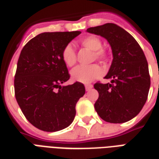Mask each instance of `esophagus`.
I'll return each mask as SVG.
<instances>
[{
	"label": "esophagus",
	"mask_w": 159,
	"mask_h": 159,
	"mask_svg": "<svg viewBox=\"0 0 159 159\" xmlns=\"http://www.w3.org/2000/svg\"><path fill=\"white\" fill-rule=\"evenodd\" d=\"M85 91H91V89L93 88V85L92 84H85Z\"/></svg>",
	"instance_id": "1"
}]
</instances>
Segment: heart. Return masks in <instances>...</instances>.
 Masks as SVG:
<instances>
[{
	"mask_svg": "<svg viewBox=\"0 0 159 159\" xmlns=\"http://www.w3.org/2000/svg\"><path fill=\"white\" fill-rule=\"evenodd\" d=\"M81 45L88 49L95 52V56L97 58H105L107 57L106 52L102 50V41L97 36L90 35L80 40ZM62 60L66 65L71 67L75 63V52L71 45H68L64 47L62 52ZM102 75V69L99 65L83 66L79 65L73 68L70 72L72 80L75 82L82 84H89L94 80L100 77Z\"/></svg>",
	"mask_w": 159,
	"mask_h": 159,
	"instance_id": "b5f03b06",
	"label": "heart"
}]
</instances>
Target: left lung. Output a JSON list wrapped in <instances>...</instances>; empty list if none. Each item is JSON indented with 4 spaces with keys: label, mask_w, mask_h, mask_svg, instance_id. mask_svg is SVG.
<instances>
[{
    "label": "left lung",
    "mask_w": 159,
    "mask_h": 159,
    "mask_svg": "<svg viewBox=\"0 0 159 159\" xmlns=\"http://www.w3.org/2000/svg\"><path fill=\"white\" fill-rule=\"evenodd\" d=\"M86 31L105 38L113 53L112 64L104 77L111 83L94 84L99 93L95 109L107 122H127L141 112L148 99L151 81L144 52L135 38L115 24Z\"/></svg>",
    "instance_id": "8db88e82"
}]
</instances>
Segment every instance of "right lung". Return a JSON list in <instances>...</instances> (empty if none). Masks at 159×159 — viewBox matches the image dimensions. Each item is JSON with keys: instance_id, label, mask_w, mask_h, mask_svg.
Masks as SVG:
<instances>
[{"instance_id": "add662e5", "label": "right lung", "mask_w": 159, "mask_h": 159, "mask_svg": "<svg viewBox=\"0 0 159 159\" xmlns=\"http://www.w3.org/2000/svg\"><path fill=\"white\" fill-rule=\"evenodd\" d=\"M80 31L45 32L24 46L15 75V97L28 121L43 131L67 128L75 119V105L85 93L84 84L68 80L62 50Z\"/></svg>"}]
</instances>
